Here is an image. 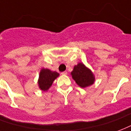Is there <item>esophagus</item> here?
<instances>
[{"instance_id": "esophagus-1", "label": "esophagus", "mask_w": 131, "mask_h": 131, "mask_svg": "<svg viewBox=\"0 0 131 131\" xmlns=\"http://www.w3.org/2000/svg\"><path fill=\"white\" fill-rule=\"evenodd\" d=\"M67 74H68V72H67L66 71H64V72H61V74H63V75H66Z\"/></svg>"}]
</instances>
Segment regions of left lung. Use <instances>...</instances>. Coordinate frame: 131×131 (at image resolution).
Wrapping results in <instances>:
<instances>
[{"instance_id": "left-lung-1", "label": "left lung", "mask_w": 131, "mask_h": 131, "mask_svg": "<svg viewBox=\"0 0 131 131\" xmlns=\"http://www.w3.org/2000/svg\"><path fill=\"white\" fill-rule=\"evenodd\" d=\"M71 74L73 79L81 88H86L94 83L95 78L92 71L81 63H78L74 67Z\"/></svg>"}]
</instances>
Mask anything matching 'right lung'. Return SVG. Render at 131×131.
Returning a JSON list of instances; mask_svg holds the SVG:
<instances>
[{
  "instance_id": "obj_1",
  "label": "right lung",
  "mask_w": 131,
  "mask_h": 131,
  "mask_svg": "<svg viewBox=\"0 0 131 131\" xmlns=\"http://www.w3.org/2000/svg\"><path fill=\"white\" fill-rule=\"evenodd\" d=\"M59 75V73L57 72H52L48 69H41L38 80L39 88L43 91L48 90L52 85L54 80Z\"/></svg>"
}]
</instances>
